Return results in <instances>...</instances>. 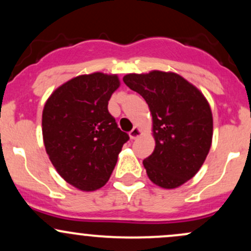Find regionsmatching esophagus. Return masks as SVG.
<instances>
[{"instance_id": "esophagus-1", "label": "esophagus", "mask_w": 251, "mask_h": 251, "mask_svg": "<svg viewBox=\"0 0 251 251\" xmlns=\"http://www.w3.org/2000/svg\"><path fill=\"white\" fill-rule=\"evenodd\" d=\"M140 134H142V131H140V129L138 128L137 126H135V127H133L131 129V131H129V137H131V139H135V138L139 137Z\"/></svg>"}]
</instances>
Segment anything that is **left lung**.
Listing matches in <instances>:
<instances>
[{
    "label": "left lung",
    "instance_id": "8db88e82",
    "mask_svg": "<svg viewBox=\"0 0 251 251\" xmlns=\"http://www.w3.org/2000/svg\"><path fill=\"white\" fill-rule=\"evenodd\" d=\"M125 85L148 102L155 148L144 159L149 178L165 189L191 179L203 165L212 140V113L194 85L176 73L127 74Z\"/></svg>",
    "mask_w": 251,
    "mask_h": 251
}]
</instances>
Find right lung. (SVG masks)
Wrapping results in <instances>:
<instances>
[{
	"label": "right lung",
	"instance_id": "add662e5",
	"mask_svg": "<svg viewBox=\"0 0 251 251\" xmlns=\"http://www.w3.org/2000/svg\"><path fill=\"white\" fill-rule=\"evenodd\" d=\"M117 75L93 73L70 80L48 98L42 113L46 151L59 175L82 191L107 183L129 139L108 112Z\"/></svg>",
	"mask_w": 251,
	"mask_h": 251
}]
</instances>
